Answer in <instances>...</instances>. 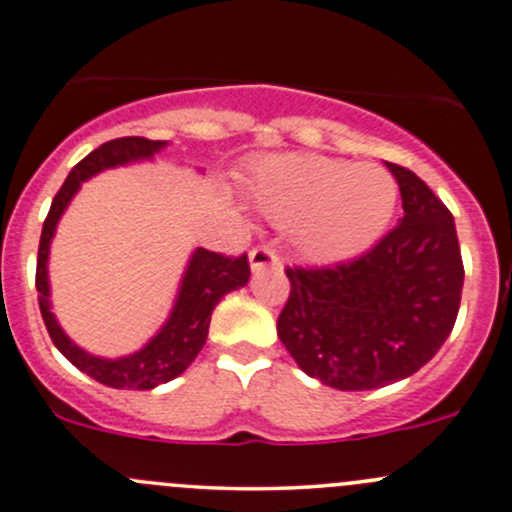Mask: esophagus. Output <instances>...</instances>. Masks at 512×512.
Wrapping results in <instances>:
<instances>
[{"label": "esophagus", "mask_w": 512, "mask_h": 512, "mask_svg": "<svg viewBox=\"0 0 512 512\" xmlns=\"http://www.w3.org/2000/svg\"><path fill=\"white\" fill-rule=\"evenodd\" d=\"M249 263L251 271H261V268H278L281 266V258H278L271 246H256V249H251Z\"/></svg>", "instance_id": "1"}]
</instances>
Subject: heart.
<instances>
[{"label":"heart","instance_id":"b5f03b06","mask_svg":"<svg viewBox=\"0 0 512 512\" xmlns=\"http://www.w3.org/2000/svg\"><path fill=\"white\" fill-rule=\"evenodd\" d=\"M251 196L278 224H293V241L321 263L371 249L396 211L398 186L381 166L318 154L266 159L251 176Z\"/></svg>","mask_w":512,"mask_h":512}]
</instances>
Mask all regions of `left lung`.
Here are the masks:
<instances>
[{"label":"left lung","mask_w":512,"mask_h":512,"mask_svg":"<svg viewBox=\"0 0 512 512\" xmlns=\"http://www.w3.org/2000/svg\"><path fill=\"white\" fill-rule=\"evenodd\" d=\"M403 219L368 254L328 268H286L278 338L306 376L373 391L421 371L455 326L463 258L453 214L398 164Z\"/></svg>","instance_id":"left-lung-1"}]
</instances>
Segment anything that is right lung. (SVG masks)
I'll return each instance as SVG.
<instances>
[{"label":"right lung","instance_id":"1","mask_svg":"<svg viewBox=\"0 0 512 512\" xmlns=\"http://www.w3.org/2000/svg\"><path fill=\"white\" fill-rule=\"evenodd\" d=\"M161 149H166V141H151L144 136H121V139L106 141L99 149L84 156L62 184L59 194L54 196L52 209L42 226V239H39L37 256V291H39V311H42L44 326L52 336L54 346L59 348L64 358L79 371L91 376L94 381L104 383L109 388H126V391H151L161 383L174 381L176 376L186 371L204 348L209 336L211 311L226 293L246 286L251 276L249 258H229L214 254V251L196 249L191 254L186 271L181 276L179 293L171 306L169 318L164 326L149 338L144 348L121 358H101L94 353L79 348L72 338L59 326L57 316L52 313V291H49V246H52L54 231L59 219L67 211L69 201L77 196L82 184L99 171L114 169V166L134 164V161H151Z\"/></svg>","mask_w":512,"mask_h":512}]
</instances>
